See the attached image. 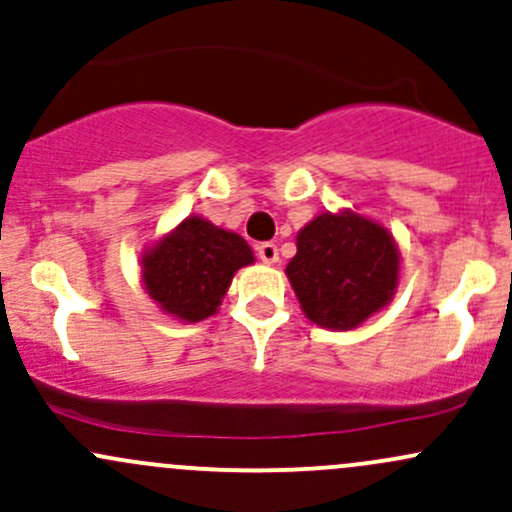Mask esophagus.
Returning <instances> with one entry per match:
<instances>
[{
  "label": "esophagus",
  "mask_w": 512,
  "mask_h": 512,
  "mask_svg": "<svg viewBox=\"0 0 512 512\" xmlns=\"http://www.w3.org/2000/svg\"><path fill=\"white\" fill-rule=\"evenodd\" d=\"M256 254H258V258H261L263 263H268V266L278 263V246L271 244V241H266V244H258L256 246Z\"/></svg>",
  "instance_id": "obj_1"
}]
</instances>
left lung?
Listing matches in <instances>:
<instances>
[{
	"label": "left lung",
	"instance_id": "1",
	"mask_svg": "<svg viewBox=\"0 0 512 512\" xmlns=\"http://www.w3.org/2000/svg\"><path fill=\"white\" fill-rule=\"evenodd\" d=\"M285 266L302 312L329 332H351L393 300L400 283L398 241L354 210L320 212L295 236Z\"/></svg>",
	"mask_w": 512,
	"mask_h": 512
}]
</instances>
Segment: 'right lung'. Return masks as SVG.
Segmentation results:
<instances>
[{
	"instance_id": "1",
	"label": "right lung",
	"mask_w": 512,
	"mask_h": 512,
	"mask_svg": "<svg viewBox=\"0 0 512 512\" xmlns=\"http://www.w3.org/2000/svg\"><path fill=\"white\" fill-rule=\"evenodd\" d=\"M256 261L244 236L222 229L200 214L158 236L141 254V283L163 315L202 322L217 315L239 268Z\"/></svg>"
}]
</instances>
